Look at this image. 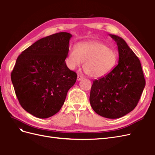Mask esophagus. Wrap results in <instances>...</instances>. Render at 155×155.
<instances>
[{"label": "esophagus", "instance_id": "34e87169", "mask_svg": "<svg viewBox=\"0 0 155 155\" xmlns=\"http://www.w3.org/2000/svg\"><path fill=\"white\" fill-rule=\"evenodd\" d=\"M83 79V77L81 76V75H78V77H77V80L78 81H81Z\"/></svg>", "mask_w": 155, "mask_h": 155}]
</instances>
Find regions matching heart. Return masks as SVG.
I'll list each match as a JSON object with an SVG mask.
<instances>
[{"label": "heart", "instance_id": "obj_1", "mask_svg": "<svg viewBox=\"0 0 155 155\" xmlns=\"http://www.w3.org/2000/svg\"><path fill=\"white\" fill-rule=\"evenodd\" d=\"M83 61V69L92 78L106 76L118 62L116 51L100 41H93L78 44L70 47L67 62L68 67L75 70Z\"/></svg>", "mask_w": 155, "mask_h": 155}]
</instances>
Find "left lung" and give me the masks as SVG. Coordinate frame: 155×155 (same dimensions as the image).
<instances>
[{
    "label": "left lung",
    "mask_w": 155,
    "mask_h": 155,
    "mask_svg": "<svg viewBox=\"0 0 155 155\" xmlns=\"http://www.w3.org/2000/svg\"><path fill=\"white\" fill-rule=\"evenodd\" d=\"M118 48V63L106 76L93 81L90 103L97 114L121 118L137 107L145 85L141 63L120 37L109 35Z\"/></svg>",
    "instance_id": "1"
}]
</instances>
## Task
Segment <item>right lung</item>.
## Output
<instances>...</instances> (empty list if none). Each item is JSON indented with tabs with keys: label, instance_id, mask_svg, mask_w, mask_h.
Wrapping results in <instances>:
<instances>
[{
	"label": "right lung",
	"instance_id": "right-lung-1",
	"mask_svg": "<svg viewBox=\"0 0 155 155\" xmlns=\"http://www.w3.org/2000/svg\"><path fill=\"white\" fill-rule=\"evenodd\" d=\"M72 35L59 32L43 37L18 55L11 74L17 99L26 111L47 118L59 111L76 73L65 63Z\"/></svg>",
	"mask_w": 155,
	"mask_h": 155
}]
</instances>
